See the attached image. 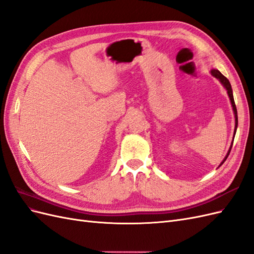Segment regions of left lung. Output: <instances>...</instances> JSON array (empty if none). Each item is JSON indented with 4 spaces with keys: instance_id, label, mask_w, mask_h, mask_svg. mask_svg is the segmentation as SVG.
<instances>
[{
    "instance_id": "obj_1",
    "label": "left lung",
    "mask_w": 254,
    "mask_h": 254,
    "mask_svg": "<svg viewBox=\"0 0 254 254\" xmlns=\"http://www.w3.org/2000/svg\"><path fill=\"white\" fill-rule=\"evenodd\" d=\"M211 74L214 76V77H216L217 79H219V81L222 83V86H224L225 88H226V90H227V92H228V95H229V97H230V101H231V105H232V107H233V111H234V115H235V129H234V135H235V132H236V128H237V110H236V106H235V103H234V98H233V93H232V88H231V83H230V81L228 80V78L227 77H225L224 75H222L218 70H211ZM233 140H234V137H233ZM232 145H233V143L231 144V146H230V149H229V151H228V153H227V156H226V158L224 159V161H222L221 162V164L225 162V161L227 160V158H228V156H229V153H230V151H231V148H232ZM220 164V165H221ZM219 165V166H220Z\"/></svg>"
}]
</instances>
